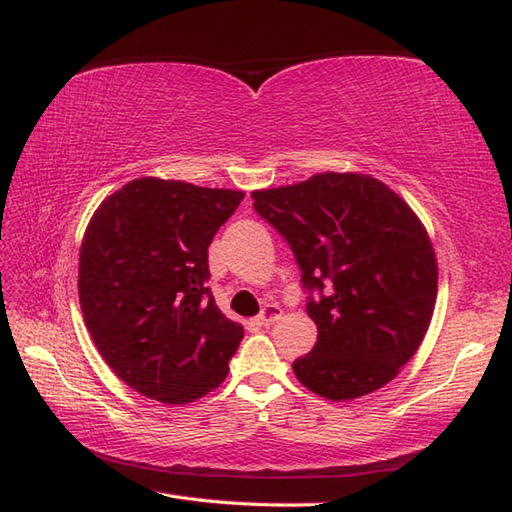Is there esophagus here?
<instances>
[{"label": "esophagus", "instance_id": "34e87169", "mask_svg": "<svg viewBox=\"0 0 512 512\" xmlns=\"http://www.w3.org/2000/svg\"><path fill=\"white\" fill-rule=\"evenodd\" d=\"M281 314H284V310H281L277 303H268V306H264V310L259 312V325H273L277 319H281Z\"/></svg>", "mask_w": 512, "mask_h": 512}]
</instances>
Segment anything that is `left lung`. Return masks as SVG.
I'll list each match as a JSON object with an SVG mask.
<instances>
[{
    "instance_id": "obj_1",
    "label": "left lung",
    "mask_w": 512,
    "mask_h": 512,
    "mask_svg": "<svg viewBox=\"0 0 512 512\" xmlns=\"http://www.w3.org/2000/svg\"><path fill=\"white\" fill-rule=\"evenodd\" d=\"M250 198L286 237L303 288L321 292L306 306L317 343L292 363L299 383L343 402L394 380L418 352L438 295L436 253L411 206L352 171L314 173Z\"/></svg>"
}]
</instances>
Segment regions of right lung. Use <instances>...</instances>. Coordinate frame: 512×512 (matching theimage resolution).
<instances>
[{
    "label": "right lung",
    "instance_id": "obj_1",
    "mask_svg": "<svg viewBox=\"0 0 512 512\" xmlns=\"http://www.w3.org/2000/svg\"><path fill=\"white\" fill-rule=\"evenodd\" d=\"M244 191L136 178L85 228L79 301L96 350L125 385L187 405L222 385L244 328L215 306L209 246Z\"/></svg>",
    "mask_w": 512,
    "mask_h": 512
}]
</instances>
